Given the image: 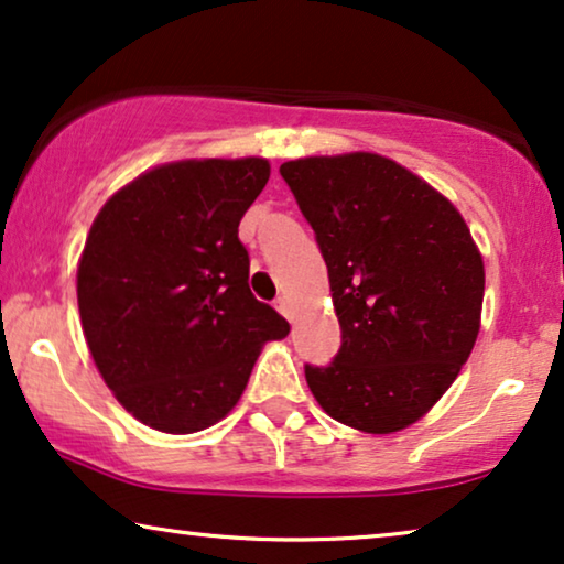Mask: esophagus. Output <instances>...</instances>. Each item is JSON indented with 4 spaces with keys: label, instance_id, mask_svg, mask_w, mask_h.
I'll list each match as a JSON object with an SVG mask.
<instances>
[{
    "label": "esophagus",
    "instance_id": "obj_1",
    "mask_svg": "<svg viewBox=\"0 0 564 564\" xmlns=\"http://www.w3.org/2000/svg\"><path fill=\"white\" fill-rule=\"evenodd\" d=\"M275 306H278V312L283 314V317H286V319H294V306H291L289 296H281V299H278Z\"/></svg>",
    "mask_w": 564,
    "mask_h": 564
}]
</instances>
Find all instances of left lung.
<instances>
[{"mask_svg":"<svg viewBox=\"0 0 564 564\" xmlns=\"http://www.w3.org/2000/svg\"><path fill=\"white\" fill-rule=\"evenodd\" d=\"M281 175L317 237L343 329L327 366H304L306 384L337 423L402 431L475 348L482 254L452 200L387 156H304Z\"/></svg>","mask_w":564,"mask_h":564,"instance_id":"left-lung-1","label":"left lung"}]
</instances>
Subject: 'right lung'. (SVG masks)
<instances>
[{"label":"right lung","instance_id":"add662e5","mask_svg":"<svg viewBox=\"0 0 564 564\" xmlns=\"http://www.w3.org/2000/svg\"><path fill=\"white\" fill-rule=\"evenodd\" d=\"M268 177L262 156L170 162L120 187L93 221L77 268L87 348L116 400L154 431L219 423L262 345L289 335L252 296L237 237Z\"/></svg>","mask_w":564,"mask_h":564}]
</instances>
